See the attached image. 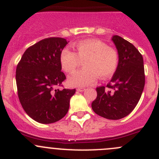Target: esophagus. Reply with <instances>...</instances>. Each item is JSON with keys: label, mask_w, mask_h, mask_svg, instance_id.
Returning <instances> with one entry per match:
<instances>
[{"label": "esophagus", "mask_w": 159, "mask_h": 159, "mask_svg": "<svg viewBox=\"0 0 159 159\" xmlns=\"http://www.w3.org/2000/svg\"><path fill=\"white\" fill-rule=\"evenodd\" d=\"M84 90H85V89H84V88H78V89H77V91H80V92H81V91H84Z\"/></svg>", "instance_id": "1"}]
</instances>
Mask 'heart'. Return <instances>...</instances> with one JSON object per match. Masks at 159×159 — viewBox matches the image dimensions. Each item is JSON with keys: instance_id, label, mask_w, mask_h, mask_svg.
<instances>
[{"instance_id": "heart-1", "label": "heart", "mask_w": 159, "mask_h": 159, "mask_svg": "<svg viewBox=\"0 0 159 159\" xmlns=\"http://www.w3.org/2000/svg\"><path fill=\"white\" fill-rule=\"evenodd\" d=\"M75 49L76 53L65 48L60 54L61 65L67 73L75 71L81 61H84V69L75 72L68 78L70 86L85 87L94 83L98 76L101 79H107L117 70L118 53L106 43L95 39L84 40L77 43Z\"/></svg>"}]
</instances>
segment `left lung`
<instances>
[{
    "label": "left lung",
    "instance_id": "1",
    "mask_svg": "<svg viewBox=\"0 0 159 159\" xmlns=\"http://www.w3.org/2000/svg\"><path fill=\"white\" fill-rule=\"evenodd\" d=\"M119 55V63L106 88L96 89L91 108L97 115L111 120L129 115L140 100L145 87L142 55L132 44L118 35L111 38Z\"/></svg>",
    "mask_w": 159,
    "mask_h": 159
}]
</instances>
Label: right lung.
<instances>
[{"label": "right lung", "mask_w": 159, "mask_h": 159, "mask_svg": "<svg viewBox=\"0 0 159 159\" xmlns=\"http://www.w3.org/2000/svg\"><path fill=\"white\" fill-rule=\"evenodd\" d=\"M68 42L62 38L41 40L25 51L17 66L20 104L32 119L41 124L64 118L75 93V89H55L66 79L61 71L60 54Z\"/></svg>", "instance_id": "obj_1"}]
</instances>
